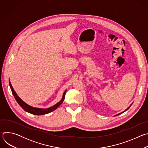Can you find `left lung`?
I'll list each match as a JSON object with an SVG mask.
<instances>
[{
    "instance_id": "obj_1",
    "label": "left lung",
    "mask_w": 148,
    "mask_h": 148,
    "mask_svg": "<svg viewBox=\"0 0 148 148\" xmlns=\"http://www.w3.org/2000/svg\"><path fill=\"white\" fill-rule=\"evenodd\" d=\"M132 104H131V105H132ZM131 105H130V107H128V108H127V109H126V110H125V111H123V112H122V113H123V112H125V111H126V110H128V109H129V108H130V107H131ZM122 113H120V114H117V115H115V116H116V115H120V114H122Z\"/></svg>"
}]
</instances>
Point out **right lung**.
<instances>
[{
    "label": "right lung",
    "instance_id": "1",
    "mask_svg": "<svg viewBox=\"0 0 148 148\" xmlns=\"http://www.w3.org/2000/svg\"><path fill=\"white\" fill-rule=\"evenodd\" d=\"M9 85H10V87L12 94H13L14 98L16 99V101L17 102V103L20 105V106L22 107L25 111H26V112H27L29 113L32 114L33 115H41L47 114H49V113L54 111L56 109H57L60 106V105L62 103L63 101H64V98H65V95H66V91H65L64 94H63L62 98L61 100L59 102H58L57 103L54 105V106H53V107H51L50 108H47V109H41V108L32 107L30 106V105H27V103H26L25 102H23L22 99H21L17 96V94L16 93V92L14 91V89L13 88L12 86V84H11L10 81H9Z\"/></svg>",
    "mask_w": 148,
    "mask_h": 148
}]
</instances>
